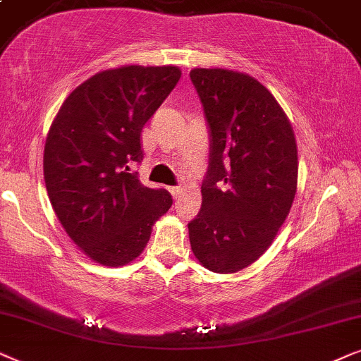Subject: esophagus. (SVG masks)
I'll return each mask as SVG.
<instances>
[{
    "label": "esophagus",
    "instance_id": "esophagus-1",
    "mask_svg": "<svg viewBox=\"0 0 361 361\" xmlns=\"http://www.w3.org/2000/svg\"><path fill=\"white\" fill-rule=\"evenodd\" d=\"M168 190H170V193H171L173 198H178V196L181 195V191H183V188H181V186H171V188H168Z\"/></svg>",
    "mask_w": 361,
    "mask_h": 361
}]
</instances>
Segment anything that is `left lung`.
<instances>
[{
	"instance_id": "8db88e82",
	"label": "left lung",
	"mask_w": 361,
	"mask_h": 361,
	"mask_svg": "<svg viewBox=\"0 0 361 361\" xmlns=\"http://www.w3.org/2000/svg\"><path fill=\"white\" fill-rule=\"evenodd\" d=\"M209 130L200 213L188 223L196 259L218 274L257 261L289 214L297 191V145L287 115L243 72L193 69Z\"/></svg>"
}]
</instances>
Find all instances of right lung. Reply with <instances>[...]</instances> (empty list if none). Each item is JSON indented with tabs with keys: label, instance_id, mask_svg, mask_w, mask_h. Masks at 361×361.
I'll list each match as a JSON object with an SVG mask.
<instances>
[{
	"label": "right lung",
	"instance_id": "right-lung-1",
	"mask_svg": "<svg viewBox=\"0 0 361 361\" xmlns=\"http://www.w3.org/2000/svg\"><path fill=\"white\" fill-rule=\"evenodd\" d=\"M181 77L175 66L102 71L64 100L44 147V181L57 219L95 262L125 266L140 256L166 190L143 186L140 133Z\"/></svg>",
	"mask_w": 361,
	"mask_h": 361
}]
</instances>
